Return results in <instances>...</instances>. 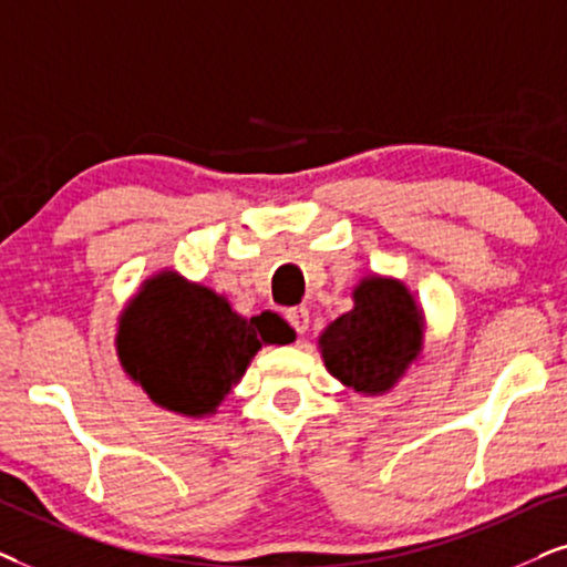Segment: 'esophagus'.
<instances>
[{"mask_svg":"<svg viewBox=\"0 0 567 567\" xmlns=\"http://www.w3.org/2000/svg\"><path fill=\"white\" fill-rule=\"evenodd\" d=\"M285 319H288L290 327L296 329L300 337H303L308 331V323H311V313H308V308L300 306V308H290V311L285 313Z\"/></svg>","mask_w":567,"mask_h":567,"instance_id":"34e87169","label":"esophagus"}]
</instances>
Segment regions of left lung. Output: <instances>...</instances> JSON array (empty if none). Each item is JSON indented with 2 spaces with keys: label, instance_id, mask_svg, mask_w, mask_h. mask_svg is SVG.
I'll return each mask as SVG.
<instances>
[{
  "label": "left lung",
  "instance_id": "left-lung-1",
  "mask_svg": "<svg viewBox=\"0 0 567 567\" xmlns=\"http://www.w3.org/2000/svg\"><path fill=\"white\" fill-rule=\"evenodd\" d=\"M425 311L396 277H360L352 308L319 334L327 371L360 396H383L425 350Z\"/></svg>",
  "mask_w": 567,
  "mask_h": 567
}]
</instances>
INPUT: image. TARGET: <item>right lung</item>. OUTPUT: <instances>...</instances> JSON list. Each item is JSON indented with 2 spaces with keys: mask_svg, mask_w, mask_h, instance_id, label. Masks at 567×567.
Returning <instances> with one entry per match:
<instances>
[{
  "mask_svg": "<svg viewBox=\"0 0 567 567\" xmlns=\"http://www.w3.org/2000/svg\"><path fill=\"white\" fill-rule=\"evenodd\" d=\"M292 339L296 331L277 313L246 319L220 292L161 269L121 308L113 344L121 371L150 402L202 420L238 386L261 344Z\"/></svg>",
  "mask_w": 567,
  "mask_h": 567,
  "instance_id": "add662e5",
  "label": "right lung"
}]
</instances>
